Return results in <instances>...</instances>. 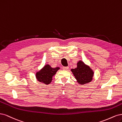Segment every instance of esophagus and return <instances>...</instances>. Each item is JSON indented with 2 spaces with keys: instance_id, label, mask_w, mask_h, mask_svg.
Instances as JSON below:
<instances>
[{
  "instance_id": "34e87169",
  "label": "esophagus",
  "mask_w": 122,
  "mask_h": 122,
  "mask_svg": "<svg viewBox=\"0 0 122 122\" xmlns=\"http://www.w3.org/2000/svg\"><path fill=\"white\" fill-rule=\"evenodd\" d=\"M68 68H69V67L68 66H66V67H63V68H62V69H63V70H68Z\"/></svg>"
}]
</instances>
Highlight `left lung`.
I'll list each match as a JSON object with an SVG mask.
<instances>
[{"label": "left lung", "instance_id": "8db88e82", "mask_svg": "<svg viewBox=\"0 0 122 122\" xmlns=\"http://www.w3.org/2000/svg\"><path fill=\"white\" fill-rule=\"evenodd\" d=\"M77 66L76 68L71 70L78 83L84 85L91 81L93 76L92 69L81 61L77 63Z\"/></svg>", "mask_w": 122, "mask_h": 122}]
</instances>
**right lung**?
Segmentation results:
<instances>
[{
  "label": "right lung",
  "mask_w": 122,
  "mask_h": 122,
  "mask_svg": "<svg viewBox=\"0 0 122 122\" xmlns=\"http://www.w3.org/2000/svg\"><path fill=\"white\" fill-rule=\"evenodd\" d=\"M59 67L52 68L49 65H46L40 71L37 72L36 76L40 82H44L46 85L49 84L52 81V77L56 74Z\"/></svg>",
  "instance_id": "add662e5"
}]
</instances>
